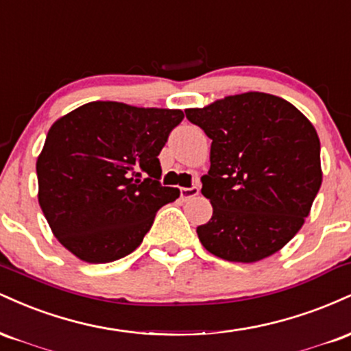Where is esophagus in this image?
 Wrapping results in <instances>:
<instances>
[{
    "mask_svg": "<svg viewBox=\"0 0 351 351\" xmlns=\"http://www.w3.org/2000/svg\"><path fill=\"white\" fill-rule=\"evenodd\" d=\"M199 189L196 186L193 188H181L180 189V195H181V199H191L195 198V196H198Z\"/></svg>",
    "mask_w": 351,
    "mask_h": 351,
    "instance_id": "esophagus-1",
    "label": "esophagus"
}]
</instances>
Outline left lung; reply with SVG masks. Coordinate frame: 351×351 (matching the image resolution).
<instances>
[{
	"mask_svg": "<svg viewBox=\"0 0 351 351\" xmlns=\"http://www.w3.org/2000/svg\"><path fill=\"white\" fill-rule=\"evenodd\" d=\"M213 140L201 193L213 216L196 232L208 252L251 264L280 251L304 226L322 184L312 122L277 95L244 92L186 108Z\"/></svg>",
	"mask_w": 351,
	"mask_h": 351,
	"instance_id": "left-lung-1",
	"label": "left lung"
}]
</instances>
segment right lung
Listing matches in <instances>:
<instances>
[{"label":"right lung","instance_id":"obj_1","mask_svg":"<svg viewBox=\"0 0 351 351\" xmlns=\"http://www.w3.org/2000/svg\"><path fill=\"white\" fill-rule=\"evenodd\" d=\"M183 117L178 108L95 100L52 123L36 162L38 201L52 234L77 259L128 256L156 211L178 198V188L160 184L158 155Z\"/></svg>","mask_w":351,"mask_h":351}]
</instances>
